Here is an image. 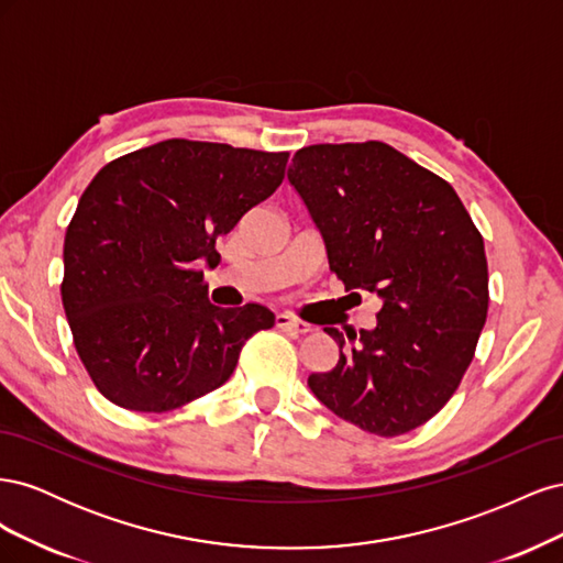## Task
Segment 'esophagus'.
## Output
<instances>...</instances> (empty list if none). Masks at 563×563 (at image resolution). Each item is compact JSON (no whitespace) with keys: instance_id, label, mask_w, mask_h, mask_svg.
Wrapping results in <instances>:
<instances>
[{"instance_id":"obj_1","label":"esophagus","mask_w":563,"mask_h":563,"mask_svg":"<svg viewBox=\"0 0 563 563\" xmlns=\"http://www.w3.org/2000/svg\"><path fill=\"white\" fill-rule=\"evenodd\" d=\"M275 323H277L279 329L294 331V333H300V335L312 331V327H310L308 321H300V319H296V317H291V314H277V317H275Z\"/></svg>"}]
</instances>
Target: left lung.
I'll return each instance as SVG.
<instances>
[{
  "label": "left lung",
  "instance_id": "left-lung-1",
  "mask_svg": "<svg viewBox=\"0 0 563 563\" xmlns=\"http://www.w3.org/2000/svg\"><path fill=\"white\" fill-rule=\"evenodd\" d=\"M288 183L345 291L380 298L376 329H323L340 356L310 389L371 434L420 428L453 397L486 323L479 230L444 178L380 141L302 147Z\"/></svg>",
  "mask_w": 563,
  "mask_h": 563
}]
</instances>
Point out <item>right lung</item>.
I'll use <instances>...</instances> for the list:
<instances>
[{
    "mask_svg": "<svg viewBox=\"0 0 563 563\" xmlns=\"http://www.w3.org/2000/svg\"><path fill=\"white\" fill-rule=\"evenodd\" d=\"M288 152L172 139L106 164L67 225L63 308L100 395L164 413L223 385L263 305L216 308L199 265L284 180Z\"/></svg>",
    "mask_w": 563,
    "mask_h": 563,
    "instance_id": "add662e5",
    "label": "right lung"
}]
</instances>
